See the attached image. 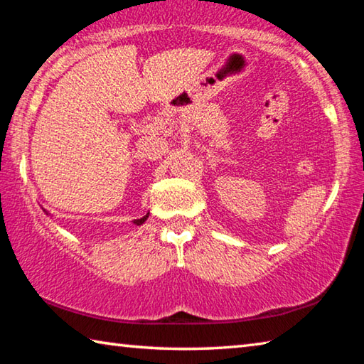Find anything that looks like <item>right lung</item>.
<instances>
[{
	"instance_id": "right-lung-1",
	"label": "right lung",
	"mask_w": 364,
	"mask_h": 364,
	"mask_svg": "<svg viewBox=\"0 0 364 364\" xmlns=\"http://www.w3.org/2000/svg\"><path fill=\"white\" fill-rule=\"evenodd\" d=\"M45 212H46V210H45ZM147 217H149V213H147V215H144V217H143V218H138V220H134V221H133V223H134V225H138V226H139V225H143V223H144V221L147 220Z\"/></svg>"
}]
</instances>
